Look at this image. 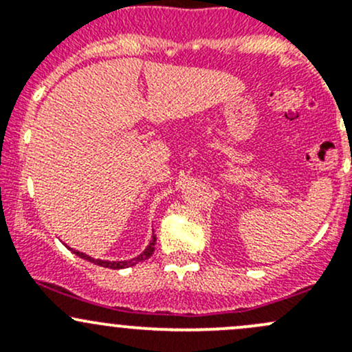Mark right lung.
Instances as JSON below:
<instances>
[{"instance_id": "1", "label": "right lung", "mask_w": 352, "mask_h": 352, "mask_svg": "<svg viewBox=\"0 0 352 352\" xmlns=\"http://www.w3.org/2000/svg\"><path fill=\"white\" fill-rule=\"evenodd\" d=\"M153 250H155V239L151 240V243L148 245L146 250H144L143 254L138 255L136 258H131V261L109 262V261H100V258H91V257H88V255H87V254H83V252H74V254H76L78 257L87 258V261L94 262V264L102 265V267H109V269H124V267H131V265H136V264H140V262H143V261H146V258H150L151 255H153Z\"/></svg>"}]
</instances>
